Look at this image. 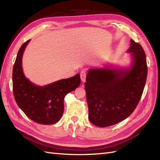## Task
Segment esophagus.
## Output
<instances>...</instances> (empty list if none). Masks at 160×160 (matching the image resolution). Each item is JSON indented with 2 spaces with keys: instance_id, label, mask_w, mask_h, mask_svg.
I'll list each match as a JSON object with an SVG mask.
<instances>
[{
  "instance_id": "esophagus-1",
  "label": "esophagus",
  "mask_w": 160,
  "mask_h": 160,
  "mask_svg": "<svg viewBox=\"0 0 160 160\" xmlns=\"http://www.w3.org/2000/svg\"><path fill=\"white\" fill-rule=\"evenodd\" d=\"M81 79L83 82H85L86 80V76H87V71H82L80 72Z\"/></svg>"
}]
</instances>
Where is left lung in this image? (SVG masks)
<instances>
[{"label": "left lung", "instance_id": "obj_1", "mask_svg": "<svg viewBox=\"0 0 160 160\" xmlns=\"http://www.w3.org/2000/svg\"><path fill=\"white\" fill-rule=\"evenodd\" d=\"M130 41L128 52L133 62L129 70L95 69L87 75L89 119L96 126L108 127L126 119L142 98L148 75L146 53L139 43Z\"/></svg>", "mask_w": 160, "mask_h": 160}]
</instances>
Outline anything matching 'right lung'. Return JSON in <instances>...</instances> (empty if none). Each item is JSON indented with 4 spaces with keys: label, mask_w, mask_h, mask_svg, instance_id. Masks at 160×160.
Here are the masks:
<instances>
[{
    "label": "right lung",
    "mask_w": 160,
    "mask_h": 160,
    "mask_svg": "<svg viewBox=\"0 0 160 160\" xmlns=\"http://www.w3.org/2000/svg\"><path fill=\"white\" fill-rule=\"evenodd\" d=\"M30 39L19 49L12 70L13 94L18 107L28 118L36 123L50 125L59 121L64 111L65 95L81 83L78 73L71 78L61 79L44 87H38L23 74L22 57Z\"/></svg>",
    "instance_id": "obj_1"
}]
</instances>
